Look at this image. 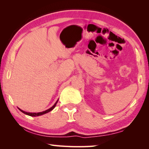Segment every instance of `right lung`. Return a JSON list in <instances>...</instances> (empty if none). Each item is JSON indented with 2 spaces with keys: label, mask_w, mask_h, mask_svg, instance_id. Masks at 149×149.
Masks as SVG:
<instances>
[{
  "label": "right lung",
  "mask_w": 149,
  "mask_h": 149,
  "mask_svg": "<svg viewBox=\"0 0 149 149\" xmlns=\"http://www.w3.org/2000/svg\"><path fill=\"white\" fill-rule=\"evenodd\" d=\"M58 100H57V101L56 102V103H55V104H54L53 106H52V107L51 108H49V109L47 110L43 111V112H38V113H29V112H24V111L22 110H20V109H19V110L21 111V112H23L24 114H27V115H28V116H41V115H42V114H46V113L49 112L50 111H51L52 110H53L54 108V107H56V103L58 102Z\"/></svg>",
  "instance_id": "add662e5"
}]
</instances>
